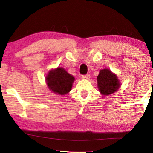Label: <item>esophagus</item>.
Instances as JSON below:
<instances>
[{
  "instance_id": "1",
  "label": "esophagus",
  "mask_w": 153,
  "mask_h": 153,
  "mask_svg": "<svg viewBox=\"0 0 153 153\" xmlns=\"http://www.w3.org/2000/svg\"><path fill=\"white\" fill-rule=\"evenodd\" d=\"M82 77L83 79H89L90 77V74H86V75H83V76H82Z\"/></svg>"
}]
</instances>
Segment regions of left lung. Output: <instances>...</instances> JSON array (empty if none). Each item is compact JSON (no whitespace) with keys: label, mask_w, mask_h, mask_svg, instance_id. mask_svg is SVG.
<instances>
[{"label":"left lung","mask_w":153,"mask_h":153,"mask_svg":"<svg viewBox=\"0 0 153 153\" xmlns=\"http://www.w3.org/2000/svg\"><path fill=\"white\" fill-rule=\"evenodd\" d=\"M97 83L100 92L105 96L115 92L121 85L117 76L108 69H103L100 71L97 76Z\"/></svg>","instance_id":"8db88e82"}]
</instances>
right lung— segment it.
Returning <instances> with one entry per match:
<instances>
[{
  "mask_svg": "<svg viewBox=\"0 0 153 153\" xmlns=\"http://www.w3.org/2000/svg\"><path fill=\"white\" fill-rule=\"evenodd\" d=\"M75 78L62 67L52 69L46 77L48 88L59 95H64L70 92Z\"/></svg>",
  "mask_w": 153,
  "mask_h": 153,
  "instance_id": "obj_1",
  "label": "right lung"
}]
</instances>
